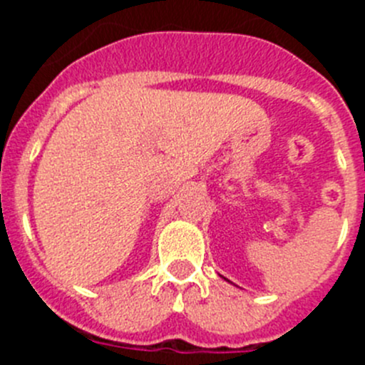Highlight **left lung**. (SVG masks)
<instances>
[{"mask_svg":"<svg viewBox=\"0 0 365 365\" xmlns=\"http://www.w3.org/2000/svg\"><path fill=\"white\" fill-rule=\"evenodd\" d=\"M225 279H227V278H225Z\"/></svg>","mask_w":365,"mask_h":365,"instance_id":"obj_1","label":"left lung"}]
</instances>
